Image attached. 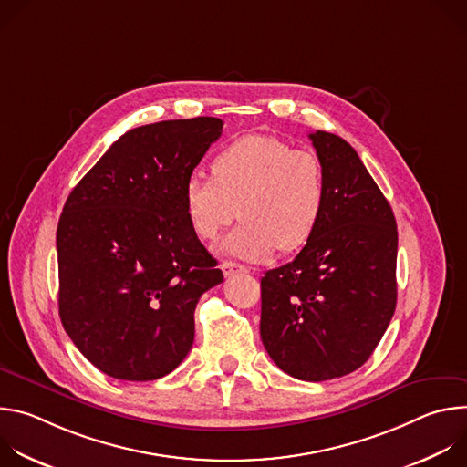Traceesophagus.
Returning <instances> with one entry per match:
<instances>
[{
	"label": "esophagus",
	"mask_w": 467,
	"mask_h": 467,
	"mask_svg": "<svg viewBox=\"0 0 467 467\" xmlns=\"http://www.w3.org/2000/svg\"><path fill=\"white\" fill-rule=\"evenodd\" d=\"M222 272H223L225 277H231V275H234V274H249V268H245V265H242V264L225 260V262L222 264Z\"/></svg>",
	"instance_id": "esophagus-1"
}]
</instances>
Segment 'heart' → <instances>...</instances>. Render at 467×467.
Returning <instances> with one entry per match:
<instances>
[{
	"mask_svg": "<svg viewBox=\"0 0 467 467\" xmlns=\"http://www.w3.org/2000/svg\"><path fill=\"white\" fill-rule=\"evenodd\" d=\"M192 231L214 242L242 218L222 244L223 254L245 260L268 258L299 249L314 234L327 202V181L319 157L292 150L270 135H245L225 146L213 161V177L192 173L182 190Z\"/></svg>",
	"mask_w": 467,
	"mask_h": 467,
	"instance_id": "1",
	"label": "heart"
}]
</instances>
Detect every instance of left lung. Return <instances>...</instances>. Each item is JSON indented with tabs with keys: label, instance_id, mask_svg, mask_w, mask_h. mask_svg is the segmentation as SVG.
<instances>
[{
	"label": "left lung",
	"instance_id": "left-lung-1",
	"mask_svg": "<svg viewBox=\"0 0 467 467\" xmlns=\"http://www.w3.org/2000/svg\"><path fill=\"white\" fill-rule=\"evenodd\" d=\"M308 139L325 170L323 216L299 254L260 279V338L299 380L358 369L395 312L397 225L357 151L327 130Z\"/></svg>",
	"mask_w": 467,
	"mask_h": 467
}]
</instances>
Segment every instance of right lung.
Returning <instances> with one entry per match:
<instances>
[{
	"mask_svg": "<svg viewBox=\"0 0 467 467\" xmlns=\"http://www.w3.org/2000/svg\"><path fill=\"white\" fill-rule=\"evenodd\" d=\"M220 118L127 130L68 195L57 227L58 314L99 371L155 380L193 344V310L223 281L192 231L182 190Z\"/></svg>",
	"mask_w": 467,
	"mask_h": 467,
	"instance_id": "add662e5",
	"label": "right lung"
}]
</instances>
